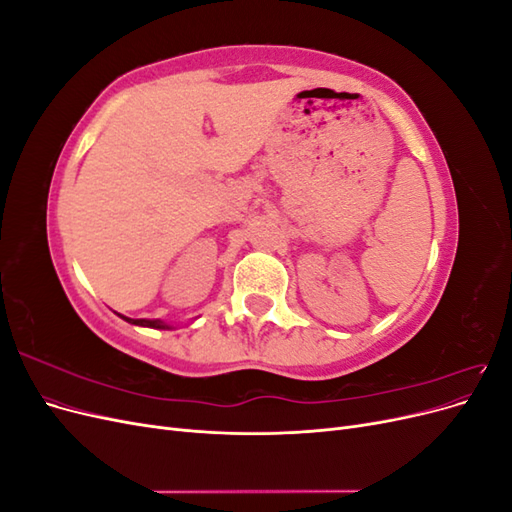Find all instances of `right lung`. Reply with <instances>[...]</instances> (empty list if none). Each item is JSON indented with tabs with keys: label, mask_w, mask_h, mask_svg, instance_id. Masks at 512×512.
<instances>
[{
	"label": "right lung",
	"mask_w": 512,
	"mask_h": 512,
	"mask_svg": "<svg viewBox=\"0 0 512 512\" xmlns=\"http://www.w3.org/2000/svg\"><path fill=\"white\" fill-rule=\"evenodd\" d=\"M119 318H123L126 322H130V324H136V327H149V329H170L166 322H162V320H147V318H126V316H121V314H117Z\"/></svg>",
	"instance_id": "1"
}]
</instances>
